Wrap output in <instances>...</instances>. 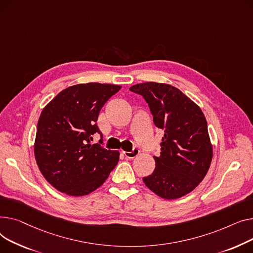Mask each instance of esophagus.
Returning <instances> with one entry per match:
<instances>
[{
  "label": "esophagus",
  "instance_id": "obj_1",
  "mask_svg": "<svg viewBox=\"0 0 253 253\" xmlns=\"http://www.w3.org/2000/svg\"><path fill=\"white\" fill-rule=\"evenodd\" d=\"M124 154H125V156H126V158H128V159H133V158L137 157V156L140 154V150L137 149V148H133L132 151H129V152L125 151Z\"/></svg>",
  "mask_w": 253,
  "mask_h": 253
}]
</instances>
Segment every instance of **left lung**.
Segmentation results:
<instances>
[{"label": "left lung", "mask_w": 253, "mask_h": 253, "mask_svg": "<svg viewBox=\"0 0 253 253\" xmlns=\"http://www.w3.org/2000/svg\"><path fill=\"white\" fill-rule=\"evenodd\" d=\"M144 97L157 127L165 130L155 169L145 185L165 199H177L204 179L212 160L205 116L195 102L169 84L148 82L129 87Z\"/></svg>", "instance_id": "8db88e82"}]
</instances>
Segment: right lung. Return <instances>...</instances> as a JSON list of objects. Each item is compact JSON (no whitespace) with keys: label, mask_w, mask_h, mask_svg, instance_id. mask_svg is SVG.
Listing matches in <instances>:
<instances>
[{"label":"right lung","mask_w":253,"mask_h":253,"mask_svg":"<svg viewBox=\"0 0 253 253\" xmlns=\"http://www.w3.org/2000/svg\"><path fill=\"white\" fill-rule=\"evenodd\" d=\"M121 85L87 83L66 87L43 107L37 127V165L55 189L84 196L99 188L116 167L120 152L92 144L101 131L96 122L107 100Z\"/></svg>","instance_id":"1"}]
</instances>
